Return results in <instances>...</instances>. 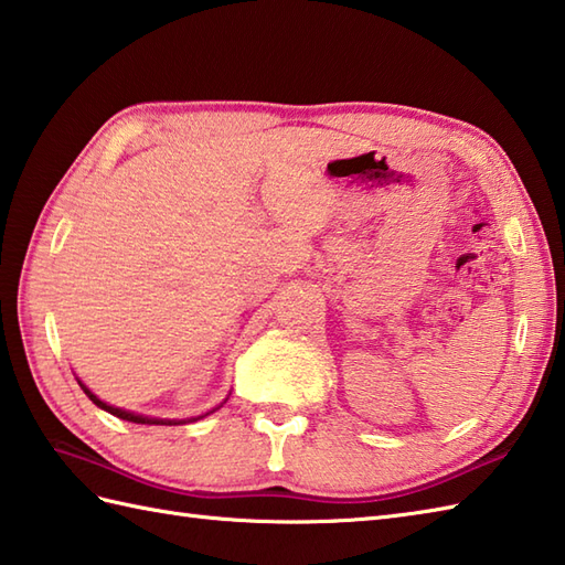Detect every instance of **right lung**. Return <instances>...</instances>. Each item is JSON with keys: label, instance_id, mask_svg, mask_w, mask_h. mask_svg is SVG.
Instances as JSON below:
<instances>
[{"label": "right lung", "instance_id": "1", "mask_svg": "<svg viewBox=\"0 0 565 565\" xmlns=\"http://www.w3.org/2000/svg\"><path fill=\"white\" fill-rule=\"evenodd\" d=\"M79 386L84 388V394L89 396L94 404L98 406V408H104V411H108L110 416H116V418H122V420H128V423H142V425H183V423H191V420H198V418H203V416H198V418H185V420H169V418H149V416H137V413H130V411H122V408H116V406H108V404H104L102 398L98 396H94L89 388H86L82 382H79ZM215 411V408H212ZM210 411V413H212ZM207 416V413H205Z\"/></svg>", "mask_w": 565, "mask_h": 565}]
</instances>
